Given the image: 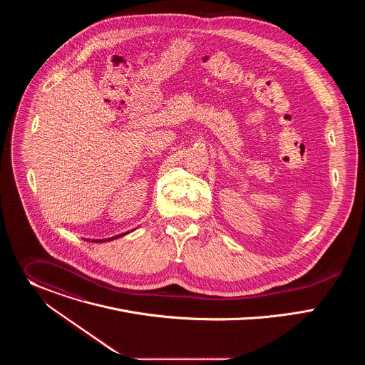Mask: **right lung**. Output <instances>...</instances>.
Instances as JSON below:
<instances>
[{"label": "right lung", "mask_w": 365, "mask_h": 365, "mask_svg": "<svg viewBox=\"0 0 365 365\" xmlns=\"http://www.w3.org/2000/svg\"><path fill=\"white\" fill-rule=\"evenodd\" d=\"M127 232H124V234H120V235H115V237H111V238H107V240H92V242H103V241H111V240H115V238H120V237H123V235H125Z\"/></svg>", "instance_id": "add662e5"}]
</instances>
